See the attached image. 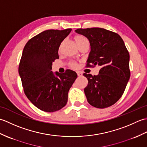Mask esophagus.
Returning a JSON list of instances; mask_svg holds the SVG:
<instances>
[{
  "mask_svg": "<svg viewBox=\"0 0 147 147\" xmlns=\"http://www.w3.org/2000/svg\"><path fill=\"white\" fill-rule=\"evenodd\" d=\"M77 74H78V76L79 77H80V76H82V72H80V71H77Z\"/></svg>",
  "mask_w": 147,
  "mask_h": 147,
  "instance_id": "1",
  "label": "esophagus"
}]
</instances>
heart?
I'll use <instances>...</instances> for the list:
<instances>
[{"instance_id":"heart-1","label":"heart","mask_w":147,"mask_h":147,"mask_svg":"<svg viewBox=\"0 0 147 147\" xmlns=\"http://www.w3.org/2000/svg\"><path fill=\"white\" fill-rule=\"evenodd\" d=\"M75 40H76V42L77 43V45L81 44V43H82L83 42H88V40H87V39L85 38V37L82 36V35H76L75 36ZM71 66L73 67H77V64L75 63V62H72V63H71Z\"/></svg>"}]
</instances>
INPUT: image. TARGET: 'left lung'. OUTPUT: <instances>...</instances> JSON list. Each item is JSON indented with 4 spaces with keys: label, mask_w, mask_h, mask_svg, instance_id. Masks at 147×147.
<instances>
[{
    "label": "left lung",
    "mask_w": 147,
    "mask_h": 147,
    "mask_svg": "<svg viewBox=\"0 0 147 147\" xmlns=\"http://www.w3.org/2000/svg\"><path fill=\"white\" fill-rule=\"evenodd\" d=\"M75 31L86 36L91 46L86 67L100 66L98 75L83 74L88 81L84 89L87 100L96 108L110 107L121 97L129 80V52L115 32L100 28Z\"/></svg>",
    "instance_id": "8db88e82"
}]
</instances>
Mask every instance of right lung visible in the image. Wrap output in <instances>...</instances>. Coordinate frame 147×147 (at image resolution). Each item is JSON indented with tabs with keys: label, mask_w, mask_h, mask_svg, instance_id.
I'll use <instances>...</instances> for the list:
<instances>
[{
	"label": "right lung",
	"mask_w": 147,
	"mask_h": 147,
	"mask_svg": "<svg viewBox=\"0 0 147 147\" xmlns=\"http://www.w3.org/2000/svg\"><path fill=\"white\" fill-rule=\"evenodd\" d=\"M71 32V28L45 30L30 39L24 47L19 74L24 94L41 111L52 112L63 108L77 78L76 72L70 69L55 72V75L51 71L52 62L59 58V46Z\"/></svg>",
	"instance_id": "add662e5"
}]
</instances>
